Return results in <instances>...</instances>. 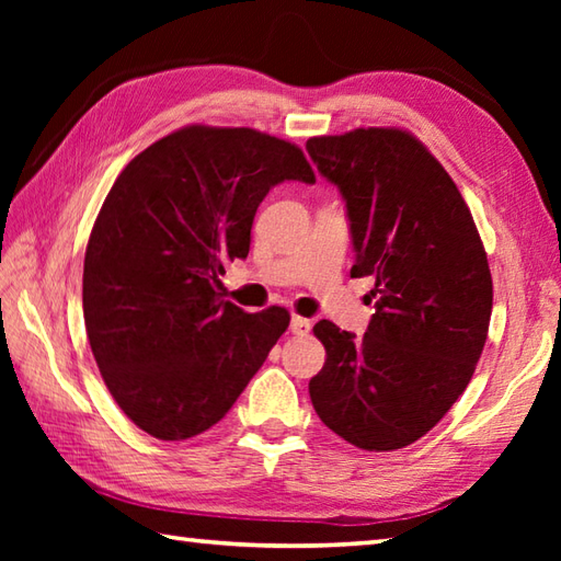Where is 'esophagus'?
Returning a JSON list of instances; mask_svg holds the SVG:
<instances>
[{"label":"esophagus","mask_w":561,"mask_h":561,"mask_svg":"<svg viewBox=\"0 0 561 561\" xmlns=\"http://www.w3.org/2000/svg\"><path fill=\"white\" fill-rule=\"evenodd\" d=\"M291 332L294 335H308V332H311V320H306V318H301V316H294L291 318Z\"/></svg>","instance_id":"34e87169"}]
</instances>
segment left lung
I'll use <instances>...</instances> for the list:
<instances>
[{
	"instance_id": "8db88e82",
	"label": "left lung",
	"mask_w": 561,
	"mask_h": 561,
	"mask_svg": "<svg viewBox=\"0 0 561 561\" xmlns=\"http://www.w3.org/2000/svg\"><path fill=\"white\" fill-rule=\"evenodd\" d=\"M306 149L347 202L352 277L376 282L364 337L316 323L328 356L308 392L352 446L404 448L440 422L480 362L492 316L482 238L453 178L408 129L359 127Z\"/></svg>"
}]
</instances>
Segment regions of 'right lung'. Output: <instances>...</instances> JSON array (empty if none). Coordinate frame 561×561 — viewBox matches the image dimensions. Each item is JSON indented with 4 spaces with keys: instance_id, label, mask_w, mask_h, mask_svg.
Masks as SVG:
<instances>
[{
    "instance_id": "1",
    "label": "right lung",
    "mask_w": 561,
    "mask_h": 561,
    "mask_svg": "<svg viewBox=\"0 0 561 561\" xmlns=\"http://www.w3.org/2000/svg\"><path fill=\"white\" fill-rule=\"evenodd\" d=\"M316 183L304 151L250 127L187 125L125 165L91 229L83 320L121 410L161 440L224 420L289 311L221 301L226 262L248 257L270 187Z\"/></svg>"
}]
</instances>
